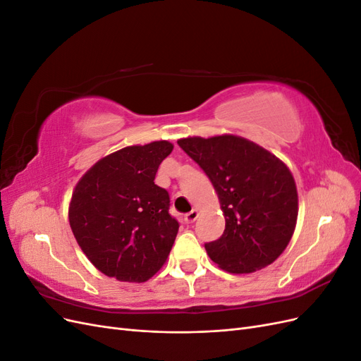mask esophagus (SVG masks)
<instances>
[{"label": "esophagus", "mask_w": 361, "mask_h": 361, "mask_svg": "<svg viewBox=\"0 0 361 361\" xmlns=\"http://www.w3.org/2000/svg\"><path fill=\"white\" fill-rule=\"evenodd\" d=\"M197 218H199V211H195V209H192L190 214L185 215V220H187V223H190V224L197 220Z\"/></svg>", "instance_id": "esophagus-1"}]
</instances>
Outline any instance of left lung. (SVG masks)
I'll use <instances>...</instances> for the list:
<instances>
[{"mask_svg":"<svg viewBox=\"0 0 361 361\" xmlns=\"http://www.w3.org/2000/svg\"><path fill=\"white\" fill-rule=\"evenodd\" d=\"M178 145L211 179L226 220L221 238L204 244L207 256L232 274L271 265L297 226L298 192L289 167L269 150L232 134L187 137Z\"/></svg>","mask_w":361,"mask_h":361,"instance_id":"obj_1","label":"left lung"}]
</instances>
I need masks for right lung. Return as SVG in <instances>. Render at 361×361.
Returning <instances> with one entry per match:
<instances>
[{
  "label": "right lung",
  "instance_id": "right-lung-1",
  "mask_svg": "<svg viewBox=\"0 0 361 361\" xmlns=\"http://www.w3.org/2000/svg\"><path fill=\"white\" fill-rule=\"evenodd\" d=\"M167 140L128 146L97 161L73 188L69 224L82 253L102 274L143 283L166 264L179 223L169 192L155 185Z\"/></svg>",
  "mask_w": 361,
  "mask_h": 361
}]
</instances>
